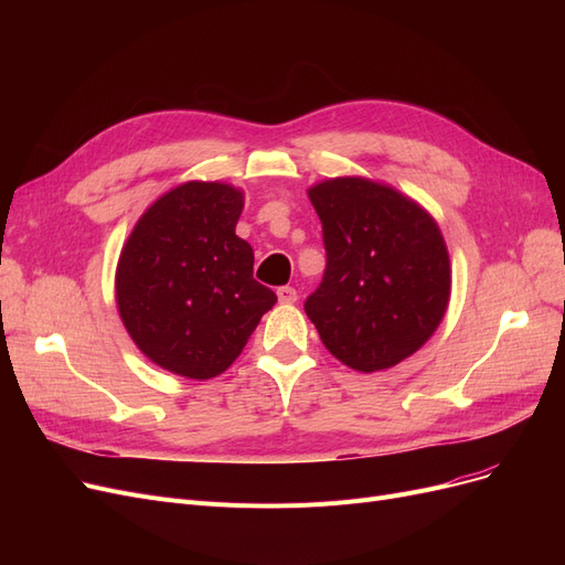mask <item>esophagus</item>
I'll use <instances>...</instances> for the list:
<instances>
[{
    "mask_svg": "<svg viewBox=\"0 0 565 565\" xmlns=\"http://www.w3.org/2000/svg\"><path fill=\"white\" fill-rule=\"evenodd\" d=\"M297 299H299V295H297L295 287H289V285L278 287V301L280 303H295Z\"/></svg>",
    "mask_w": 565,
    "mask_h": 565,
    "instance_id": "1",
    "label": "esophagus"
}]
</instances>
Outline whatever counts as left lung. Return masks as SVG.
Here are the masks:
<instances>
[{"label":"left lung","mask_w":565,"mask_h":565,"mask_svg":"<svg viewBox=\"0 0 565 565\" xmlns=\"http://www.w3.org/2000/svg\"><path fill=\"white\" fill-rule=\"evenodd\" d=\"M328 252L303 311L337 361L377 372L429 339L450 301V259L434 216L396 188L344 177L309 188Z\"/></svg>","instance_id":"left-lung-1"}]
</instances>
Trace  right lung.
Instances as JSON below:
<instances>
[{"instance_id": "right-lung-1", "label": "right lung", "mask_w": 565, "mask_h": 565, "mask_svg": "<svg viewBox=\"0 0 565 565\" xmlns=\"http://www.w3.org/2000/svg\"><path fill=\"white\" fill-rule=\"evenodd\" d=\"M243 204L228 183H181L150 204L119 254V318L152 363L181 377L231 367L278 301L252 278L254 252L235 235Z\"/></svg>"}]
</instances>
